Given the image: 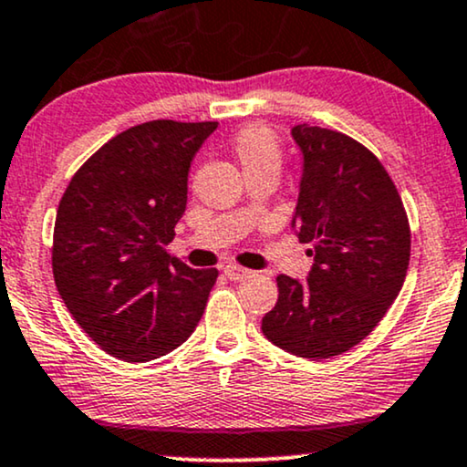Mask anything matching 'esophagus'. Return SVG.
Returning <instances> with one entry per match:
<instances>
[{
	"label": "esophagus",
	"mask_w": 467,
	"mask_h": 467,
	"mask_svg": "<svg viewBox=\"0 0 467 467\" xmlns=\"http://www.w3.org/2000/svg\"><path fill=\"white\" fill-rule=\"evenodd\" d=\"M223 274H226L230 280H244V278H248L252 272H250V269L239 267V265H226V267H223Z\"/></svg>",
	"instance_id": "34e87169"
}]
</instances>
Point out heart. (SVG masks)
I'll return each instance as SVG.
<instances>
[{"label":"heart","instance_id":"heart-1","mask_svg":"<svg viewBox=\"0 0 467 467\" xmlns=\"http://www.w3.org/2000/svg\"><path fill=\"white\" fill-rule=\"evenodd\" d=\"M233 151L237 156L244 173L276 167L280 170V145L276 134L265 126L244 128L233 141Z\"/></svg>","mask_w":467,"mask_h":467}]
</instances>
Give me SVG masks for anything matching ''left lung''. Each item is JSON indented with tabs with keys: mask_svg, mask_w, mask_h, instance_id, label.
Masks as SVG:
<instances>
[{
	"mask_svg": "<svg viewBox=\"0 0 467 467\" xmlns=\"http://www.w3.org/2000/svg\"><path fill=\"white\" fill-rule=\"evenodd\" d=\"M302 176L291 228L313 244L306 283L280 274L278 302L261 330L296 357L333 358L383 319L407 276L411 234L396 184L380 161L346 134L291 128Z\"/></svg>",
	"mask_w": 467,
	"mask_h": 467,
	"instance_id": "8db88e82",
	"label": "left lung"
}]
</instances>
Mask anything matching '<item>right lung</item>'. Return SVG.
Segmentation results:
<instances>
[{
	"label": "right lung",
	"instance_id": "right-lung-1",
	"mask_svg": "<svg viewBox=\"0 0 467 467\" xmlns=\"http://www.w3.org/2000/svg\"><path fill=\"white\" fill-rule=\"evenodd\" d=\"M217 121H148L112 137L71 178L52 267L67 308L109 355L145 363L198 326L217 269L167 254L187 209L193 156Z\"/></svg>",
	"mask_w": 467,
	"mask_h": 467
}]
</instances>
